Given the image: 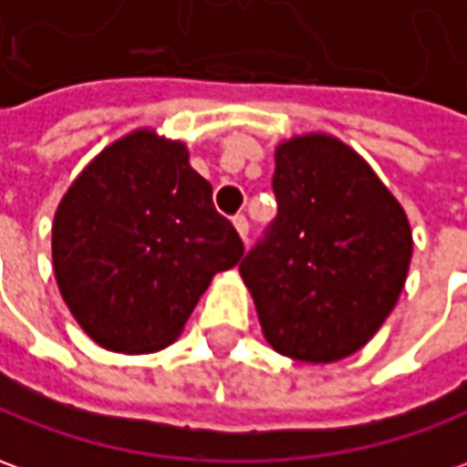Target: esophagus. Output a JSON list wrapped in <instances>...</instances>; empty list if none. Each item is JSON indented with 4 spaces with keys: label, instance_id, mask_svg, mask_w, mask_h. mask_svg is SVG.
Wrapping results in <instances>:
<instances>
[{
    "label": "esophagus",
    "instance_id": "esophagus-1",
    "mask_svg": "<svg viewBox=\"0 0 467 467\" xmlns=\"http://www.w3.org/2000/svg\"><path fill=\"white\" fill-rule=\"evenodd\" d=\"M233 224H234V230H237V234L243 237V243H245L247 233H250V224H247L245 214H237V217L233 220Z\"/></svg>",
    "mask_w": 467,
    "mask_h": 467
}]
</instances>
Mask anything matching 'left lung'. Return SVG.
Instances as JSON below:
<instances>
[{"label": "left lung", "instance_id": "left-lung-1", "mask_svg": "<svg viewBox=\"0 0 467 467\" xmlns=\"http://www.w3.org/2000/svg\"><path fill=\"white\" fill-rule=\"evenodd\" d=\"M278 214L240 263L263 337L301 363L358 353L407 284L404 207L355 153L325 132L275 145Z\"/></svg>", "mask_w": 467, "mask_h": 467}]
</instances>
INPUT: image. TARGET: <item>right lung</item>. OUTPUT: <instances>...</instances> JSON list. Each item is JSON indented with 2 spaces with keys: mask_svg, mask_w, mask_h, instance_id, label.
<instances>
[{
  "mask_svg": "<svg viewBox=\"0 0 467 467\" xmlns=\"http://www.w3.org/2000/svg\"><path fill=\"white\" fill-rule=\"evenodd\" d=\"M243 240L181 140L150 127L107 145L63 193L53 271L78 327L104 350H163Z\"/></svg>",
  "mask_w": 467,
  "mask_h": 467,
  "instance_id": "right-lung-1",
  "label": "right lung"
}]
</instances>
